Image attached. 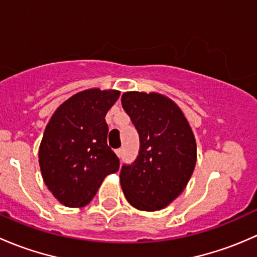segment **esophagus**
<instances>
[{"label":"esophagus","instance_id":"34e87169","mask_svg":"<svg viewBox=\"0 0 257 257\" xmlns=\"http://www.w3.org/2000/svg\"><path fill=\"white\" fill-rule=\"evenodd\" d=\"M115 154H116V157H118V158H121V155H123V149H121V148L116 149Z\"/></svg>","mask_w":257,"mask_h":257}]
</instances>
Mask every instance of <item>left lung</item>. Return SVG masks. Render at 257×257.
<instances>
[{
	"mask_svg": "<svg viewBox=\"0 0 257 257\" xmlns=\"http://www.w3.org/2000/svg\"><path fill=\"white\" fill-rule=\"evenodd\" d=\"M121 105L141 139L136 162L123 165L120 185L128 203L142 211L164 209L178 198L196 164V142L183 110L167 95L125 92Z\"/></svg>",
	"mask_w": 257,
	"mask_h": 257,
	"instance_id": "1",
	"label": "left lung"
}]
</instances>
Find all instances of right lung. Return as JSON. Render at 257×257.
<instances>
[{
	"instance_id": "obj_1",
	"label": "right lung",
	"mask_w": 257,
	"mask_h": 257,
	"mask_svg": "<svg viewBox=\"0 0 257 257\" xmlns=\"http://www.w3.org/2000/svg\"><path fill=\"white\" fill-rule=\"evenodd\" d=\"M120 95L115 89L82 90L62 103L49 119L38 150L48 190L68 208H83L119 159L108 147L105 114Z\"/></svg>"
}]
</instances>
